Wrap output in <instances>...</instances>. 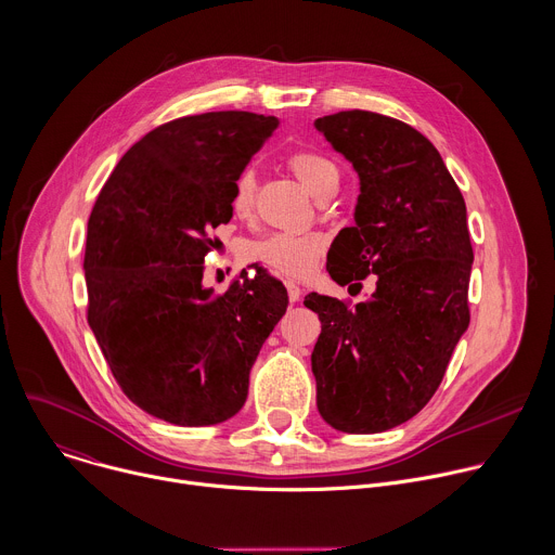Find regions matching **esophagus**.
Returning <instances> with one entry per match:
<instances>
[{"mask_svg":"<svg viewBox=\"0 0 555 555\" xmlns=\"http://www.w3.org/2000/svg\"><path fill=\"white\" fill-rule=\"evenodd\" d=\"M285 287H287V296H289V302H298L300 300V294H302V289L296 285V283H285Z\"/></svg>","mask_w":555,"mask_h":555,"instance_id":"34e87169","label":"esophagus"}]
</instances>
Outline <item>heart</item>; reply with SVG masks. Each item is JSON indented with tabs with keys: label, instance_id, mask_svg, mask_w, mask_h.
<instances>
[{
	"label": "heart",
	"instance_id": "heart-1",
	"mask_svg": "<svg viewBox=\"0 0 555 555\" xmlns=\"http://www.w3.org/2000/svg\"><path fill=\"white\" fill-rule=\"evenodd\" d=\"M287 167L294 171V176L298 178L302 188L318 201H324L337 192L339 169L328 156L320 152H309V150L294 152L287 158ZM255 196H257V173L253 167H244L233 182L231 205L235 216L248 218L255 209ZM322 253H324V240L320 235L276 233L250 244L246 250V257L289 279H305L315 270Z\"/></svg>",
	"mask_w": 555,
	"mask_h": 555
}]
</instances>
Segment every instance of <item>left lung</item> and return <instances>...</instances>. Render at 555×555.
Segmentation results:
<instances>
[{
	"label": "left lung",
	"mask_w": 555,
	"mask_h": 555,
	"mask_svg": "<svg viewBox=\"0 0 555 555\" xmlns=\"http://www.w3.org/2000/svg\"><path fill=\"white\" fill-rule=\"evenodd\" d=\"M315 130L359 176L354 227L331 244L326 270L348 292L375 274L365 302L309 294L322 333L311 352L320 416L344 434H379L436 395L470 322L473 246L462 192L416 128L341 111Z\"/></svg>",
	"instance_id": "obj_1"
}]
</instances>
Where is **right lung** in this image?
<instances>
[{
	"instance_id": "obj_1",
	"label": "right lung",
	"mask_w": 555,
	"mask_h": 555,
	"mask_svg": "<svg viewBox=\"0 0 555 555\" xmlns=\"http://www.w3.org/2000/svg\"><path fill=\"white\" fill-rule=\"evenodd\" d=\"M276 126L246 111L167 121L121 156L91 211L89 326L124 395L165 423L233 418L287 309V289L263 268L222 296L203 285L209 235L233 218V182Z\"/></svg>"
}]
</instances>
